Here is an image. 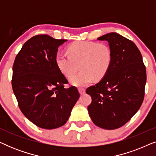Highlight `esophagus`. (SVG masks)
Segmentation results:
<instances>
[{
	"instance_id": "esophagus-1",
	"label": "esophagus",
	"mask_w": 156,
	"mask_h": 156,
	"mask_svg": "<svg viewBox=\"0 0 156 156\" xmlns=\"http://www.w3.org/2000/svg\"><path fill=\"white\" fill-rule=\"evenodd\" d=\"M78 90H79V92H80V94H84L85 93V89H84V88H79Z\"/></svg>"
}]
</instances>
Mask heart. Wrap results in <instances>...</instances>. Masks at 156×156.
I'll list each match as a JSON object with an SVG mask.
<instances>
[{
  "mask_svg": "<svg viewBox=\"0 0 156 156\" xmlns=\"http://www.w3.org/2000/svg\"><path fill=\"white\" fill-rule=\"evenodd\" d=\"M69 55L57 53L55 63L59 72L66 77H70L79 69L82 71L70 79L76 87L88 85L94 78L103 79L112 63V50L106 43L94 41H76L67 48Z\"/></svg>",
  "mask_w": 156,
  "mask_h": 156,
  "instance_id": "b5f03b06",
  "label": "heart"
}]
</instances>
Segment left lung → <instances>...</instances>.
I'll use <instances>...</instances> for the list:
<instances>
[{"instance_id": "left-lung-1", "label": "left lung", "mask_w": 156, "mask_h": 156, "mask_svg": "<svg viewBox=\"0 0 156 156\" xmlns=\"http://www.w3.org/2000/svg\"><path fill=\"white\" fill-rule=\"evenodd\" d=\"M106 40L112 50V63L99 83L87 89L91 102L88 112L97 126L112 130L123 126L143 103L146 70L142 55L131 40L110 33L98 38Z\"/></svg>"}]
</instances>
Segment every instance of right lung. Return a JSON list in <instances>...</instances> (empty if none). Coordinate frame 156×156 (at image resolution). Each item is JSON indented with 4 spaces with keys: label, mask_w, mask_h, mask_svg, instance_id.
<instances>
[{
    "label": "right lung",
    "mask_w": 156,
    "mask_h": 156,
    "mask_svg": "<svg viewBox=\"0 0 156 156\" xmlns=\"http://www.w3.org/2000/svg\"><path fill=\"white\" fill-rule=\"evenodd\" d=\"M66 41L34 36L25 42L12 66V87L19 108L42 129L65 124L80 96L76 87L65 88L68 81L55 63L58 47Z\"/></svg>",
    "instance_id": "right-lung-1"
}]
</instances>
